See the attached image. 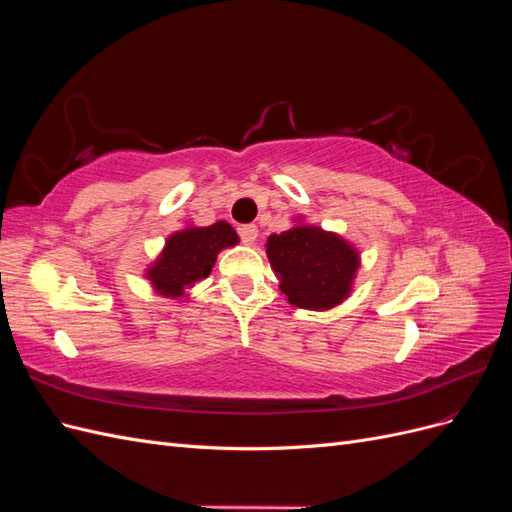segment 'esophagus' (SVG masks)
I'll return each mask as SVG.
<instances>
[{
	"label": "esophagus",
	"instance_id": "esophagus-1",
	"mask_svg": "<svg viewBox=\"0 0 512 512\" xmlns=\"http://www.w3.org/2000/svg\"><path fill=\"white\" fill-rule=\"evenodd\" d=\"M239 237L245 245H254V241L258 239V228L254 224H247L239 228Z\"/></svg>",
	"mask_w": 512,
	"mask_h": 512
}]
</instances>
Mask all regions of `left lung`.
Instances as JSON below:
<instances>
[{"instance_id": "1", "label": "left lung", "mask_w": 512, "mask_h": 512, "mask_svg": "<svg viewBox=\"0 0 512 512\" xmlns=\"http://www.w3.org/2000/svg\"><path fill=\"white\" fill-rule=\"evenodd\" d=\"M267 256L286 301L314 312L344 303L361 267V254L350 241L301 218L267 239Z\"/></svg>"}]
</instances>
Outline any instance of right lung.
I'll return each mask as SVG.
<instances>
[{
  "mask_svg": "<svg viewBox=\"0 0 512 512\" xmlns=\"http://www.w3.org/2000/svg\"><path fill=\"white\" fill-rule=\"evenodd\" d=\"M239 243L237 230L220 220L211 226H185L170 235L145 277L166 299L188 297L196 282L209 277L218 254Z\"/></svg>",
  "mask_w": 512,
  "mask_h": 512,
  "instance_id": "1",
  "label": "right lung"
}]
</instances>
